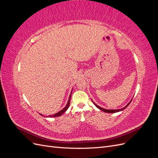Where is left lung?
Wrapping results in <instances>:
<instances>
[{"label":"left lung","instance_id":"8db88e82","mask_svg":"<svg viewBox=\"0 0 158 158\" xmlns=\"http://www.w3.org/2000/svg\"><path fill=\"white\" fill-rule=\"evenodd\" d=\"M132 99H131V101H132ZM131 101L130 102H129V103L127 105V106H126L125 107H123V109H103V108L100 107L99 106H97V105L95 104V103H94L95 106H96L98 109H99L100 110H102V111H104V112H106V113H117V112H118V111H122V110H123V109H125V108H127V106H128V105L131 103Z\"/></svg>","mask_w":158,"mask_h":158}]
</instances>
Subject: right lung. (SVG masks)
Returning <instances> with one entry per match:
<instances>
[{"mask_svg": "<svg viewBox=\"0 0 158 158\" xmlns=\"http://www.w3.org/2000/svg\"><path fill=\"white\" fill-rule=\"evenodd\" d=\"M71 94H72V93H71ZM70 97H71V95H70V97H69V102H68V103H67V104H66V107L63 109H62L61 111H60L59 112H58V113H55V114H52V115H49V117H59V116H60L62 114H63L66 110H67V109L69 108V105H70ZM42 115V114H41Z\"/></svg>", "mask_w": 158, "mask_h": 158, "instance_id": "right-lung-1", "label": "right lung"}]
</instances>
